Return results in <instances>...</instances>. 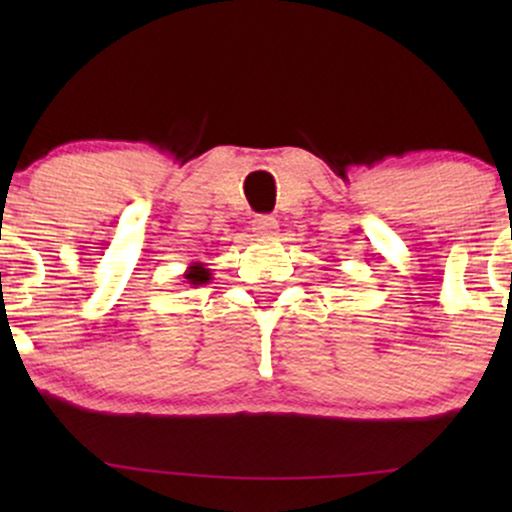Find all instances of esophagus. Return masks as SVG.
I'll use <instances>...</instances> for the list:
<instances>
[{"instance_id":"1","label":"esophagus","mask_w":512,"mask_h":512,"mask_svg":"<svg viewBox=\"0 0 512 512\" xmlns=\"http://www.w3.org/2000/svg\"><path fill=\"white\" fill-rule=\"evenodd\" d=\"M276 231H279V221H276L274 216H257V219L252 221V233H255L257 238H274Z\"/></svg>"}]
</instances>
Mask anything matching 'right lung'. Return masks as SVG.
Here are the masks:
<instances>
[{
  "label": "right lung",
  "mask_w": 512,
  "mask_h": 512,
  "mask_svg": "<svg viewBox=\"0 0 512 512\" xmlns=\"http://www.w3.org/2000/svg\"><path fill=\"white\" fill-rule=\"evenodd\" d=\"M182 276H185V284L202 286V284H209L211 269H207V264H202V262H192Z\"/></svg>",
  "instance_id": "add662e5"
}]
</instances>
